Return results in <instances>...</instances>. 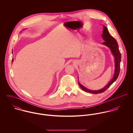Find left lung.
Masks as SVG:
<instances>
[{
    "mask_svg": "<svg viewBox=\"0 0 133 133\" xmlns=\"http://www.w3.org/2000/svg\"><path fill=\"white\" fill-rule=\"evenodd\" d=\"M102 37L103 38V40L104 41V42H103L102 44L104 45H105L106 46H108L110 49L113 55H114L115 57V70L113 78L106 86H105L103 89L100 90L93 91V90H89L85 88L83 85H81L78 82V84L83 91H85L86 92L95 94L103 93L106 90H107L112 84V83L114 82V81H115L117 79L118 77L119 76L120 70V62H121V53L120 52V51L119 50L118 43L116 40L110 35L107 28L105 26H103V34H102Z\"/></svg>",
    "mask_w": 133,
    "mask_h": 133,
    "instance_id": "obj_1",
    "label": "left lung"
}]
</instances>
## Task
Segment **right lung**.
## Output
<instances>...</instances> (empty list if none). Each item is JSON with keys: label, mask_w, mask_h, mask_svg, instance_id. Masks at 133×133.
<instances>
[{"label": "right lung", "mask_w": 133, "mask_h": 133, "mask_svg": "<svg viewBox=\"0 0 133 133\" xmlns=\"http://www.w3.org/2000/svg\"><path fill=\"white\" fill-rule=\"evenodd\" d=\"M12 53H13V52H12ZM12 61H13V58H12Z\"/></svg>", "instance_id": "obj_1"}]
</instances>
